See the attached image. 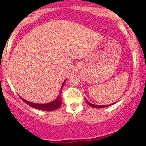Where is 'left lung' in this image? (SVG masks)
Here are the masks:
<instances>
[{
    "label": "left lung",
    "mask_w": 146,
    "mask_h": 146,
    "mask_svg": "<svg viewBox=\"0 0 146 146\" xmlns=\"http://www.w3.org/2000/svg\"><path fill=\"white\" fill-rule=\"evenodd\" d=\"M85 100H86L87 104H88V105H90V107H93V108H103V107H108V106H110V105H96V104H92V103L89 102L86 99H85ZM114 104V103H113V104H111V105H112V104Z\"/></svg>",
    "instance_id": "1"
}]
</instances>
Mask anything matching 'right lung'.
<instances>
[{"instance_id":"add662e5","label":"right lung","mask_w":146,"mask_h":146,"mask_svg":"<svg viewBox=\"0 0 146 146\" xmlns=\"http://www.w3.org/2000/svg\"><path fill=\"white\" fill-rule=\"evenodd\" d=\"M66 80H65L64 82H63L62 85H61V90H60V92L58 94V97L56 98V99L54 100V101L51 102L46 103V104H38V103H33L31 102H29L26 100L22 98L23 101H24L26 104L29 105L30 107H33V108L36 109V110H44V111H54V110H57V109L61 107V104H62V100H61V90H62L63 88H64V85L65 84V82H66Z\"/></svg>"}]
</instances>
